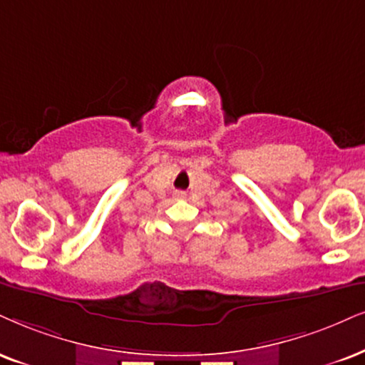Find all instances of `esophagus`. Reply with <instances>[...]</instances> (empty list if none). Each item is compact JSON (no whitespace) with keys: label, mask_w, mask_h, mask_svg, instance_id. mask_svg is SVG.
Returning a JSON list of instances; mask_svg holds the SVG:
<instances>
[{"label":"esophagus","mask_w":365,"mask_h":365,"mask_svg":"<svg viewBox=\"0 0 365 365\" xmlns=\"http://www.w3.org/2000/svg\"><path fill=\"white\" fill-rule=\"evenodd\" d=\"M174 196H175V197H184V192H182V191H175Z\"/></svg>","instance_id":"1"}]
</instances>
